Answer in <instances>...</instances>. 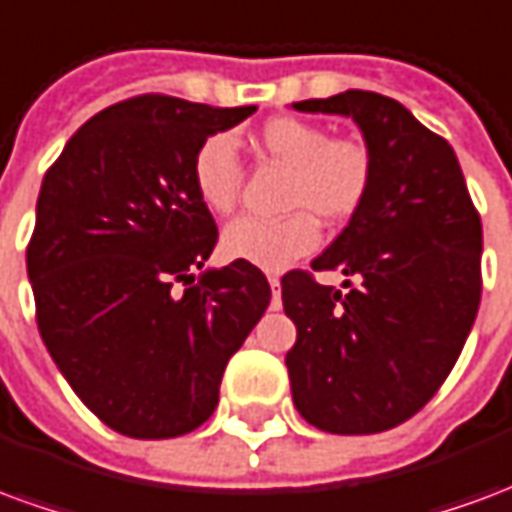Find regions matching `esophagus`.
<instances>
[{
	"label": "esophagus",
	"instance_id": "34e87169",
	"mask_svg": "<svg viewBox=\"0 0 512 512\" xmlns=\"http://www.w3.org/2000/svg\"><path fill=\"white\" fill-rule=\"evenodd\" d=\"M268 285H271V293H274V299H271V310H279V307H282V301H279V277L277 274H271V277H268Z\"/></svg>",
	"mask_w": 512,
	"mask_h": 512
}]
</instances>
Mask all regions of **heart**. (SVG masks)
<instances>
[{
	"label": "heart",
	"instance_id": "b5f03b06",
	"mask_svg": "<svg viewBox=\"0 0 512 512\" xmlns=\"http://www.w3.org/2000/svg\"><path fill=\"white\" fill-rule=\"evenodd\" d=\"M257 145L271 161L290 169L279 219L244 216L224 230V252L268 271L290 266L321 244V223L345 224L370 197L376 164L359 136L332 131L304 117H271L257 131ZM197 200L216 216H230L241 200V161L230 134L202 139L189 164Z\"/></svg>",
	"mask_w": 512,
	"mask_h": 512
}]
</instances>
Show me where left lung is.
I'll list each match as a JSON object with an SVG mask.
<instances>
[{
  "label": "left lung",
  "mask_w": 512,
  "mask_h": 512,
  "mask_svg": "<svg viewBox=\"0 0 512 512\" xmlns=\"http://www.w3.org/2000/svg\"><path fill=\"white\" fill-rule=\"evenodd\" d=\"M354 117L373 150L370 197L312 270L356 276L348 294L311 271L282 277L296 323L285 356L299 414L326 433H381L414 417L458 362L483 293V224L444 136L365 90L293 104Z\"/></svg>",
  "instance_id": "8db88e82"
}]
</instances>
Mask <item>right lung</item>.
<instances>
[{
    "mask_svg": "<svg viewBox=\"0 0 512 512\" xmlns=\"http://www.w3.org/2000/svg\"><path fill=\"white\" fill-rule=\"evenodd\" d=\"M252 112L136 95L90 117L43 178L27 244L38 332L84 406L123 436L200 428L271 301L246 260L191 274L219 241L191 156Z\"/></svg>",
    "mask_w": 512,
    "mask_h": 512,
    "instance_id": "add662e5",
    "label": "right lung"
}]
</instances>
